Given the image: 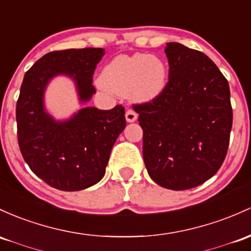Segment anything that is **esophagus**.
I'll list each match as a JSON object with an SVG mask.
<instances>
[{"label": "esophagus", "instance_id": "34e87169", "mask_svg": "<svg viewBox=\"0 0 251 251\" xmlns=\"http://www.w3.org/2000/svg\"><path fill=\"white\" fill-rule=\"evenodd\" d=\"M125 117H126V120H127L128 123H133V121H136L137 118H138V114H137V113L134 112L132 108H128L127 111H126Z\"/></svg>", "mask_w": 251, "mask_h": 251}]
</instances>
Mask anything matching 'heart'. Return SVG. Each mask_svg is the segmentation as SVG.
I'll use <instances>...</instances> for the list:
<instances>
[{"mask_svg": "<svg viewBox=\"0 0 251 251\" xmlns=\"http://www.w3.org/2000/svg\"><path fill=\"white\" fill-rule=\"evenodd\" d=\"M166 63L155 56L136 53L113 58L101 74V85L117 95L131 94L137 101H149L167 84Z\"/></svg>", "mask_w": 251, "mask_h": 251, "instance_id": "b5f03b06", "label": "heart"}]
</instances>
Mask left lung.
<instances>
[{
	"instance_id": "1",
	"label": "left lung",
	"mask_w": 251,
	"mask_h": 251,
	"mask_svg": "<svg viewBox=\"0 0 251 251\" xmlns=\"http://www.w3.org/2000/svg\"><path fill=\"white\" fill-rule=\"evenodd\" d=\"M169 78L158 96L133 104L149 175L173 191L211 178L226 156L232 127L227 79L198 50L168 43Z\"/></svg>"
}]
</instances>
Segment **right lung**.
<instances>
[{"label": "right lung", "instance_id": "add662e5", "mask_svg": "<svg viewBox=\"0 0 251 251\" xmlns=\"http://www.w3.org/2000/svg\"><path fill=\"white\" fill-rule=\"evenodd\" d=\"M103 54L99 48L52 51L25 74L16 102L19 148L32 172L59 191H81L103 177L113 145L126 126L125 107H85L57 123L44 109V90L52 77L64 74L73 77L85 102L96 92L93 75Z\"/></svg>", "mask_w": 251, "mask_h": 251}]
</instances>
